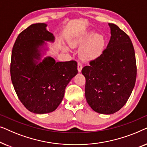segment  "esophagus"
<instances>
[{"label":"esophagus","mask_w":147,"mask_h":147,"mask_svg":"<svg viewBox=\"0 0 147 147\" xmlns=\"http://www.w3.org/2000/svg\"><path fill=\"white\" fill-rule=\"evenodd\" d=\"M82 67H83V65H82L81 62L79 61V62H78V71L81 72L82 69Z\"/></svg>","instance_id":"1"}]
</instances>
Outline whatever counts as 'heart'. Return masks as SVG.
<instances>
[{"instance_id": "heart-1", "label": "heart", "mask_w": 147, "mask_h": 147, "mask_svg": "<svg viewBox=\"0 0 147 147\" xmlns=\"http://www.w3.org/2000/svg\"><path fill=\"white\" fill-rule=\"evenodd\" d=\"M71 46L82 45L80 55L84 61H91L101 55L105 46V39L102 35L92 31L80 33L71 41ZM64 49H67L65 47Z\"/></svg>"}]
</instances>
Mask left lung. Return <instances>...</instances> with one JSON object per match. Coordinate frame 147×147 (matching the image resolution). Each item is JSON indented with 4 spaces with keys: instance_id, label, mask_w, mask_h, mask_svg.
<instances>
[{
    "instance_id": "obj_1",
    "label": "left lung",
    "mask_w": 147,
    "mask_h": 147,
    "mask_svg": "<svg viewBox=\"0 0 147 147\" xmlns=\"http://www.w3.org/2000/svg\"><path fill=\"white\" fill-rule=\"evenodd\" d=\"M111 37L107 47L90 61L82 73L86 78L85 96L94 111L111 114L128 101L136 79V63L130 37L117 25L109 23Z\"/></svg>"
}]
</instances>
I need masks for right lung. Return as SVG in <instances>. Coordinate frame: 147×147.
Returning a JSON list of instances; mask_svg holds the SVG:
<instances>
[{"label": "right lung", "instance_id": "add662e5", "mask_svg": "<svg viewBox=\"0 0 147 147\" xmlns=\"http://www.w3.org/2000/svg\"><path fill=\"white\" fill-rule=\"evenodd\" d=\"M45 23L30 25L18 35L12 50L11 81L24 106L36 114L51 112L63 100L65 88L78 74L74 60L55 62L51 57L41 62L38 48L45 41H54Z\"/></svg>", "mask_w": 147, "mask_h": 147}]
</instances>
